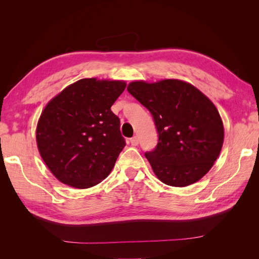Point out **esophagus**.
Returning <instances> with one entry per match:
<instances>
[{
	"mask_svg": "<svg viewBox=\"0 0 259 259\" xmlns=\"http://www.w3.org/2000/svg\"><path fill=\"white\" fill-rule=\"evenodd\" d=\"M131 144H132V146H138V144H139L138 137H137V136L132 137V138H131Z\"/></svg>",
	"mask_w": 259,
	"mask_h": 259,
	"instance_id": "34e87169",
	"label": "esophagus"
}]
</instances>
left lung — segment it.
<instances>
[{
    "label": "left lung",
    "mask_w": 259,
    "mask_h": 259,
    "mask_svg": "<svg viewBox=\"0 0 259 259\" xmlns=\"http://www.w3.org/2000/svg\"><path fill=\"white\" fill-rule=\"evenodd\" d=\"M127 91L152 114L159 140L146 158L162 183L186 187L213 166L224 143V125L214 104L179 80L132 82Z\"/></svg>",
    "instance_id": "8db88e82"
}]
</instances>
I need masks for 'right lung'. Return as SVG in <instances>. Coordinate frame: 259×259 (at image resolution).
<instances>
[{
	"instance_id": "right-lung-1",
	"label": "right lung",
	"mask_w": 259,
	"mask_h": 259,
	"mask_svg": "<svg viewBox=\"0 0 259 259\" xmlns=\"http://www.w3.org/2000/svg\"><path fill=\"white\" fill-rule=\"evenodd\" d=\"M126 84L82 79L46 105L36 127L43 161L62 184L85 189L113 168L125 139L111 106Z\"/></svg>"
}]
</instances>
